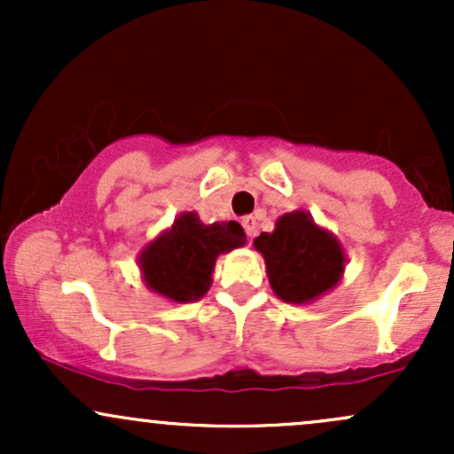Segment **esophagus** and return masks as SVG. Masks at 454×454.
Listing matches in <instances>:
<instances>
[{"label":"esophagus","mask_w":454,"mask_h":454,"mask_svg":"<svg viewBox=\"0 0 454 454\" xmlns=\"http://www.w3.org/2000/svg\"><path fill=\"white\" fill-rule=\"evenodd\" d=\"M243 228H245V234H247V239L249 241H252L254 237H256L258 234V226H256V217L254 215H247V217H243Z\"/></svg>","instance_id":"1"}]
</instances>
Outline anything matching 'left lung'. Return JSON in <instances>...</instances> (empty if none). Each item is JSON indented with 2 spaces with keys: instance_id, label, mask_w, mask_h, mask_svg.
Segmentation results:
<instances>
[{
  "instance_id": "left-lung-1",
  "label": "left lung",
  "mask_w": 454,
  "mask_h": 454,
  "mask_svg": "<svg viewBox=\"0 0 454 454\" xmlns=\"http://www.w3.org/2000/svg\"><path fill=\"white\" fill-rule=\"evenodd\" d=\"M254 245L267 262L270 288L286 303L314 301L341 279L340 243L305 211L281 215L275 231L262 232Z\"/></svg>"
}]
</instances>
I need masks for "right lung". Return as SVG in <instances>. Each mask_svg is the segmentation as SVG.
I'll use <instances>...</instances> for the list:
<instances>
[{"label": "right lung", "mask_w": 454, "mask_h": 454, "mask_svg": "<svg viewBox=\"0 0 454 454\" xmlns=\"http://www.w3.org/2000/svg\"><path fill=\"white\" fill-rule=\"evenodd\" d=\"M243 243L241 223L222 222L205 226L196 213H184L168 232L145 249L140 269L151 290L176 303H187L209 290L215 258Z\"/></svg>", "instance_id": "right-lung-1"}]
</instances>
